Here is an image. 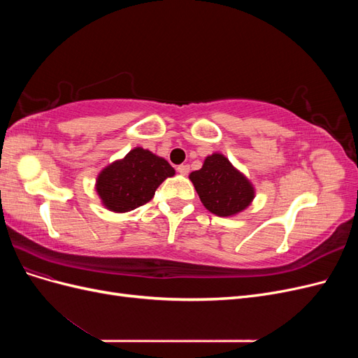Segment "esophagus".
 <instances>
[{"mask_svg": "<svg viewBox=\"0 0 358 358\" xmlns=\"http://www.w3.org/2000/svg\"><path fill=\"white\" fill-rule=\"evenodd\" d=\"M178 171L180 173V175H188V171H189V166H187V164H180V166H178Z\"/></svg>", "mask_w": 358, "mask_h": 358, "instance_id": "esophagus-1", "label": "esophagus"}]
</instances>
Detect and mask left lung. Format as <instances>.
<instances>
[{
    "label": "left lung",
    "instance_id": "obj_1",
    "mask_svg": "<svg viewBox=\"0 0 358 358\" xmlns=\"http://www.w3.org/2000/svg\"><path fill=\"white\" fill-rule=\"evenodd\" d=\"M189 180L204 208L216 216H236L255 199L252 182L220 152L206 157L201 169L189 173Z\"/></svg>",
    "mask_w": 358,
    "mask_h": 358
}]
</instances>
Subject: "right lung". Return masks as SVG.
Instances as JSON below:
<instances>
[{"label":"right lung","mask_w":358,"mask_h":358,"mask_svg":"<svg viewBox=\"0 0 358 358\" xmlns=\"http://www.w3.org/2000/svg\"><path fill=\"white\" fill-rule=\"evenodd\" d=\"M175 173L167 159L137 146L99 173L95 191L107 210L125 213L152 200L157 188Z\"/></svg>","instance_id":"1"}]
</instances>
